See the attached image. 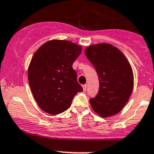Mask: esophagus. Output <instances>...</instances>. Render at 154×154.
Here are the masks:
<instances>
[{"label": "esophagus", "mask_w": 154, "mask_h": 154, "mask_svg": "<svg viewBox=\"0 0 154 154\" xmlns=\"http://www.w3.org/2000/svg\"><path fill=\"white\" fill-rule=\"evenodd\" d=\"M82 89H83V91H84V92H86V90H87V86H86V84H85V85H83V86H82Z\"/></svg>", "instance_id": "obj_1"}]
</instances>
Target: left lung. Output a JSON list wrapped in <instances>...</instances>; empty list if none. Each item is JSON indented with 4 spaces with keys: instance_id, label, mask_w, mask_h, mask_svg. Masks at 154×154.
<instances>
[{
    "instance_id": "left-lung-1",
    "label": "left lung",
    "mask_w": 154,
    "mask_h": 154,
    "mask_svg": "<svg viewBox=\"0 0 154 154\" xmlns=\"http://www.w3.org/2000/svg\"><path fill=\"white\" fill-rule=\"evenodd\" d=\"M85 54L96 68L100 82L97 95L90 100L93 111L103 118L122 111L133 90V72L117 47L100 43L86 47Z\"/></svg>"
}]
</instances>
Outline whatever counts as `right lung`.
Returning a JSON list of instances; mask_svg holds the SVG:
<instances>
[{
    "mask_svg": "<svg viewBox=\"0 0 154 154\" xmlns=\"http://www.w3.org/2000/svg\"><path fill=\"white\" fill-rule=\"evenodd\" d=\"M82 47L68 40L47 42L34 54L28 70L30 89L43 111L57 115L70 107L82 87L72 64Z\"/></svg>",
    "mask_w": 154,
    "mask_h": 154,
    "instance_id": "add662e5",
    "label": "right lung"
}]
</instances>
